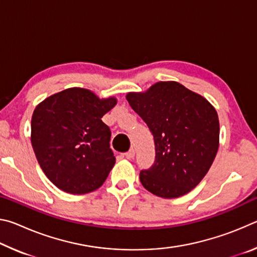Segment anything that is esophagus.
<instances>
[{"instance_id":"obj_1","label":"esophagus","mask_w":257,"mask_h":257,"mask_svg":"<svg viewBox=\"0 0 257 257\" xmlns=\"http://www.w3.org/2000/svg\"><path fill=\"white\" fill-rule=\"evenodd\" d=\"M124 155H125V158H127L128 160L134 159V156H135V150H134V149H130Z\"/></svg>"}]
</instances>
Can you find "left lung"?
<instances>
[{
	"label": "left lung",
	"instance_id": "1",
	"mask_svg": "<svg viewBox=\"0 0 257 257\" xmlns=\"http://www.w3.org/2000/svg\"><path fill=\"white\" fill-rule=\"evenodd\" d=\"M125 98L154 137L155 161L139 173L142 185L163 198L189 193L210 170L219 149L215 108L176 81L156 82Z\"/></svg>",
	"mask_w": 257,
	"mask_h": 257
}]
</instances>
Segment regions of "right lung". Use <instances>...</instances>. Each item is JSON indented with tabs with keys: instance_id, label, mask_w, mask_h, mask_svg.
Instances as JSON below:
<instances>
[{
	"instance_id": "1",
	"label": "right lung",
	"mask_w": 257,
	"mask_h": 257,
	"mask_svg": "<svg viewBox=\"0 0 257 257\" xmlns=\"http://www.w3.org/2000/svg\"><path fill=\"white\" fill-rule=\"evenodd\" d=\"M116 98H98L73 87L45 98L32 118V145L45 176L69 194H87L103 185L115 163L111 132L102 116Z\"/></svg>"
}]
</instances>
